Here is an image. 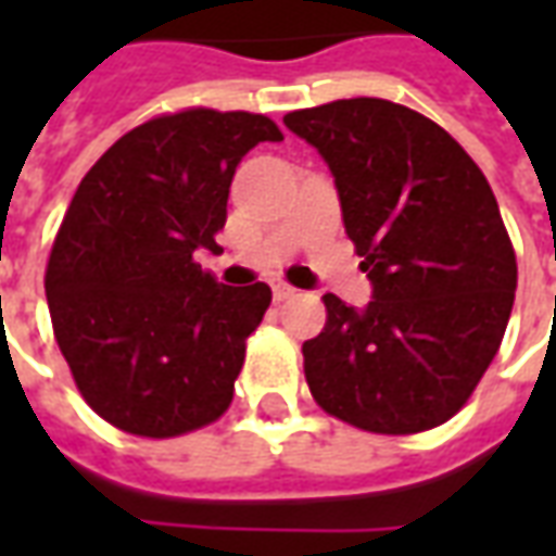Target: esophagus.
<instances>
[{"label":"esophagus","mask_w":556,"mask_h":556,"mask_svg":"<svg viewBox=\"0 0 556 556\" xmlns=\"http://www.w3.org/2000/svg\"><path fill=\"white\" fill-rule=\"evenodd\" d=\"M270 289H274V301H289V298H294V294H298V289H294V286H289V282H274Z\"/></svg>","instance_id":"obj_1"}]
</instances>
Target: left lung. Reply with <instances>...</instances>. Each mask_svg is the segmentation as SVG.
<instances>
[{"mask_svg": "<svg viewBox=\"0 0 556 556\" xmlns=\"http://www.w3.org/2000/svg\"><path fill=\"white\" fill-rule=\"evenodd\" d=\"M325 157L372 301L325 294L303 342L313 399L375 434L441 426L501 349L518 267L485 175L443 127L381 98L289 113Z\"/></svg>", "mask_w": 556, "mask_h": 556, "instance_id": "1", "label": "left lung"}]
</instances>
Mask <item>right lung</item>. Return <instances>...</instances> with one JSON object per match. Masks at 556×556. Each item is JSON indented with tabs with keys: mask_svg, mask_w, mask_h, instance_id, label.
<instances>
[{
	"mask_svg": "<svg viewBox=\"0 0 556 556\" xmlns=\"http://www.w3.org/2000/svg\"><path fill=\"white\" fill-rule=\"evenodd\" d=\"M282 134L267 115L184 110L134 127L79 181L43 289L79 393L115 429L175 438L229 408L265 282L219 286L235 169Z\"/></svg>",
	"mask_w": 556,
	"mask_h": 556,
	"instance_id": "1",
	"label": "right lung"
}]
</instances>
